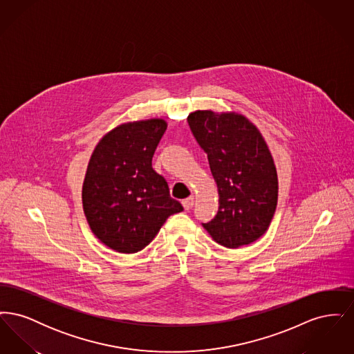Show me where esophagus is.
Masks as SVG:
<instances>
[{"instance_id":"esophagus-1","label":"esophagus","mask_w":354,"mask_h":354,"mask_svg":"<svg viewBox=\"0 0 354 354\" xmlns=\"http://www.w3.org/2000/svg\"><path fill=\"white\" fill-rule=\"evenodd\" d=\"M194 203H195V199H194V196H189V198H187V199H185L183 202H182V204H183V207H185V209H191L192 207H194Z\"/></svg>"}]
</instances>
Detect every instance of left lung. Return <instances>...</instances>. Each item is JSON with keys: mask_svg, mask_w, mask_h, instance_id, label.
<instances>
[{"mask_svg": "<svg viewBox=\"0 0 354 354\" xmlns=\"http://www.w3.org/2000/svg\"><path fill=\"white\" fill-rule=\"evenodd\" d=\"M187 122L219 191L218 214L203 227L223 247L251 244L266 234L277 205V172L264 138L235 113L198 110Z\"/></svg>", "mask_w": 354, "mask_h": 354, "instance_id": "obj_1", "label": "left lung"}]
</instances>
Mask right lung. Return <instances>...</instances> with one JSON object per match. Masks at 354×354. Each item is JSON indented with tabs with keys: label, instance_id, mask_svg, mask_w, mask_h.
<instances>
[{
	"label": "right lung",
	"instance_id": "obj_1",
	"mask_svg": "<svg viewBox=\"0 0 354 354\" xmlns=\"http://www.w3.org/2000/svg\"><path fill=\"white\" fill-rule=\"evenodd\" d=\"M167 129L163 119L123 123L104 135L90 158L82 203L87 223L104 245L135 253L149 245L169 216L182 212L152 156Z\"/></svg>",
	"mask_w": 354,
	"mask_h": 354
}]
</instances>
